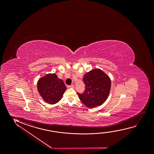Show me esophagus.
<instances>
[{"instance_id":"obj_1","label":"esophagus","mask_w":154,"mask_h":154,"mask_svg":"<svg viewBox=\"0 0 154 154\" xmlns=\"http://www.w3.org/2000/svg\"><path fill=\"white\" fill-rule=\"evenodd\" d=\"M69 88H74V86L73 85H70L68 86Z\"/></svg>"}]
</instances>
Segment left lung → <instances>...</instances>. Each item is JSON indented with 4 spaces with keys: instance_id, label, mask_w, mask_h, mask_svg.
I'll return each instance as SVG.
<instances>
[{
    "instance_id": "obj_1",
    "label": "left lung",
    "mask_w": 154,
    "mask_h": 154,
    "mask_svg": "<svg viewBox=\"0 0 154 154\" xmlns=\"http://www.w3.org/2000/svg\"><path fill=\"white\" fill-rule=\"evenodd\" d=\"M83 82L85 84L84 92L77 93L81 101L89 108L102 105L109 94V77L101 70L95 69L85 74Z\"/></svg>"
}]
</instances>
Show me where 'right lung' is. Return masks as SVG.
I'll return each instance as SVG.
<instances>
[{"mask_svg":"<svg viewBox=\"0 0 154 154\" xmlns=\"http://www.w3.org/2000/svg\"><path fill=\"white\" fill-rule=\"evenodd\" d=\"M37 89L45 101L55 104L61 99L67 87L56 74H49L39 79Z\"/></svg>","mask_w":154,"mask_h":154,"instance_id":"right-lung-1","label":"right lung"}]
</instances>
